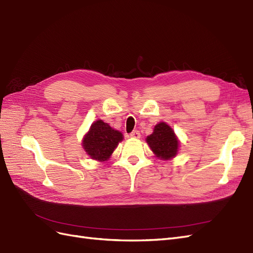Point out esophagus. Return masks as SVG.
I'll return each mask as SVG.
<instances>
[{
	"label": "esophagus",
	"mask_w": 253,
	"mask_h": 253,
	"mask_svg": "<svg viewBox=\"0 0 253 253\" xmlns=\"http://www.w3.org/2000/svg\"><path fill=\"white\" fill-rule=\"evenodd\" d=\"M130 138H132V139H140V138H141L140 131H138V130L132 131V132L130 133Z\"/></svg>",
	"instance_id": "esophagus-1"
}]
</instances>
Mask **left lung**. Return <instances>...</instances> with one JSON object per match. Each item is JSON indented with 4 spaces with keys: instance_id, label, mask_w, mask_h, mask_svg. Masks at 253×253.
<instances>
[{
    "instance_id": "1",
    "label": "left lung",
    "mask_w": 253,
    "mask_h": 253,
    "mask_svg": "<svg viewBox=\"0 0 253 253\" xmlns=\"http://www.w3.org/2000/svg\"><path fill=\"white\" fill-rule=\"evenodd\" d=\"M146 142L155 156L160 160H170L178 154L180 142L172 128L167 123L160 122L154 131L146 138Z\"/></svg>"
}]
</instances>
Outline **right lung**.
<instances>
[{
	"label": "right lung",
	"mask_w": 253,
	"mask_h": 253,
	"mask_svg": "<svg viewBox=\"0 0 253 253\" xmlns=\"http://www.w3.org/2000/svg\"><path fill=\"white\" fill-rule=\"evenodd\" d=\"M124 136L102 120L95 121L84 138L82 145L85 154L98 162L107 161Z\"/></svg>",
	"instance_id": "obj_1"
}]
</instances>
